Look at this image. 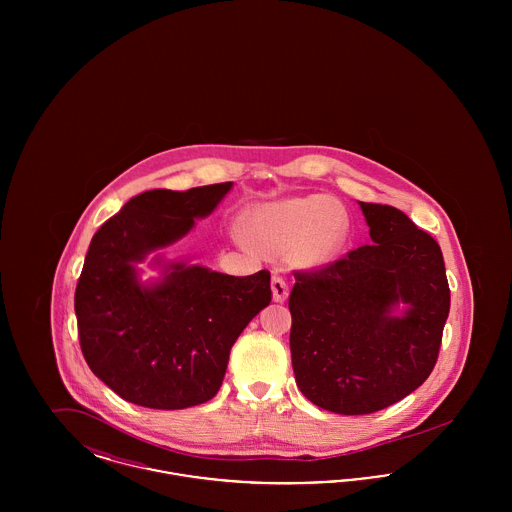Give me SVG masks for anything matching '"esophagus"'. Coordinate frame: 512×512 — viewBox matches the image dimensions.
<instances>
[{"label":"esophagus","instance_id":"obj_1","mask_svg":"<svg viewBox=\"0 0 512 512\" xmlns=\"http://www.w3.org/2000/svg\"><path fill=\"white\" fill-rule=\"evenodd\" d=\"M270 288H272V299H274L276 303L286 301V299H288V295H290V288H288L286 280H284L280 274H272Z\"/></svg>","mask_w":512,"mask_h":512}]
</instances>
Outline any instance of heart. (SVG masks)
Returning <instances> with one entry per match:
<instances>
[{
	"mask_svg": "<svg viewBox=\"0 0 512 512\" xmlns=\"http://www.w3.org/2000/svg\"><path fill=\"white\" fill-rule=\"evenodd\" d=\"M238 242L247 249L263 245L274 253H292L305 267L330 261L345 242L347 217L328 195L313 194L274 201L257 209L249 232L244 226L234 230Z\"/></svg>",
	"mask_w": 512,
	"mask_h": 512,
	"instance_id": "obj_1",
	"label": "heart"
}]
</instances>
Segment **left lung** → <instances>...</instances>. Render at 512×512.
Instances as JSON below:
<instances>
[{"label": "left lung", "mask_w": 512, "mask_h": 512, "mask_svg": "<svg viewBox=\"0 0 512 512\" xmlns=\"http://www.w3.org/2000/svg\"><path fill=\"white\" fill-rule=\"evenodd\" d=\"M359 205L372 244L295 272L290 293L297 388L338 414L376 413L422 386L451 303L438 242L395 207Z\"/></svg>", "instance_id": "1"}]
</instances>
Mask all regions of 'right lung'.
I'll use <instances>...</instances> for the list:
<instances>
[{"mask_svg": "<svg viewBox=\"0 0 512 512\" xmlns=\"http://www.w3.org/2000/svg\"><path fill=\"white\" fill-rule=\"evenodd\" d=\"M232 182L132 197L94 234L74 292L82 355L124 401L186 409L219 391L230 349L270 303V272L230 276L182 261L142 284L136 265L211 215Z\"/></svg>", "mask_w": 512, "mask_h": 512, "instance_id": "1", "label": "right lung"}]
</instances>
